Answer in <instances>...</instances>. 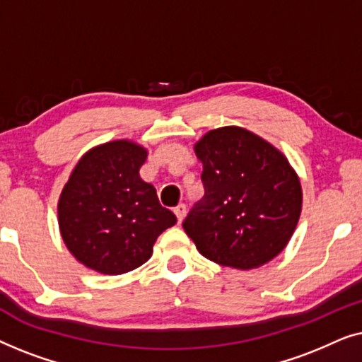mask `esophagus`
<instances>
[{"label":"esophagus","instance_id":"1","mask_svg":"<svg viewBox=\"0 0 362 362\" xmlns=\"http://www.w3.org/2000/svg\"><path fill=\"white\" fill-rule=\"evenodd\" d=\"M175 214H176V217H177V222H182V219H185L186 217V206L185 204H177L176 207H175Z\"/></svg>","mask_w":362,"mask_h":362}]
</instances>
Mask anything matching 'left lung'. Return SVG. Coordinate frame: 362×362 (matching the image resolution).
Returning <instances> with one entry per match:
<instances>
[{"label":"left lung","instance_id":"1","mask_svg":"<svg viewBox=\"0 0 362 362\" xmlns=\"http://www.w3.org/2000/svg\"><path fill=\"white\" fill-rule=\"evenodd\" d=\"M204 197L182 222L206 259L249 270L285 249L301 212V185L275 146L240 127L196 143Z\"/></svg>","mask_w":362,"mask_h":362}]
</instances>
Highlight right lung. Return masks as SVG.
Instances as JSON below:
<instances>
[{"mask_svg": "<svg viewBox=\"0 0 362 362\" xmlns=\"http://www.w3.org/2000/svg\"><path fill=\"white\" fill-rule=\"evenodd\" d=\"M148 151L128 140L87 151L59 197V229L67 249L88 269L127 274L145 264L158 235L176 216L140 177Z\"/></svg>", "mask_w": 362, "mask_h": 362, "instance_id": "add662e5", "label": "right lung"}]
</instances>
